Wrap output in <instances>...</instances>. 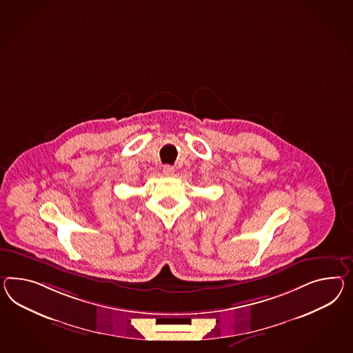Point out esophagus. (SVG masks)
<instances>
[{"instance_id": "1", "label": "esophagus", "mask_w": 353, "mask_h": 353, "mask_svg": "<svg viewBox=\"0 0 353 353\" xmlns=\"http://www.w3.org/2000/svg\"><path fill=\"white\" fill-rule=\"evenodd\" d=\"M163 174L166 175V176H172L174 175V172H175V169L170 166V165H165L163 169Z\"/></svg>"}]
</instances>
